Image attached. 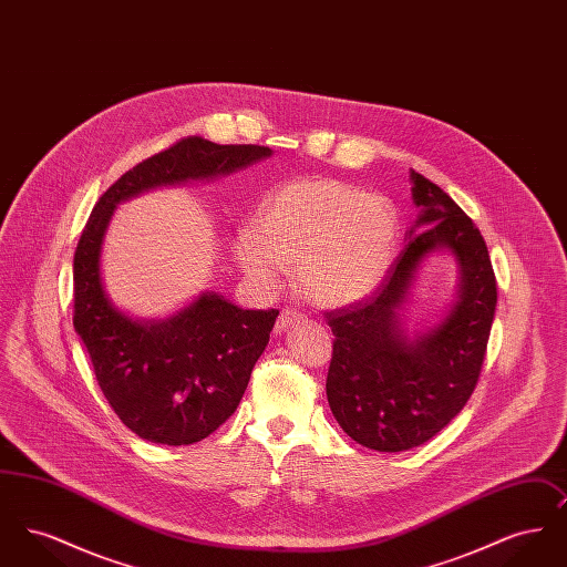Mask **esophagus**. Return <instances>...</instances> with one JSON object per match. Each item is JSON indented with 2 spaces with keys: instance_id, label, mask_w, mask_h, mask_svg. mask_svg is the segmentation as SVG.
<instances>
[{
  "instance_id": "esophagus-1",
  "label": "esophagus",
  "mask_w": 567,
  "mask_h": 567,
  "mask_svg": "<svg viewBox=\"0 0 567 567\" xmlns=\"http://www.w3.org/2000/svg\"><path fill=\"white\" fill-rule=\"evenodd\" d=\"M297 321H299V315H297L296 310L285 308V310L278 315V319H276L274 331H276V333H282V331H287L291 324H296Z\"/></svg>"
}]
</instances>
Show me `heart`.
<instances>
[{"label":"heart","mask_w":567,"mask_h":567,"mask_svg":"<svg viewBox=\"0 0 567 567\" xmlns=\"http://www.w3.org/2000/svg\"><path fill=\"white\" fill-rule=\"evenodd\" d=\"M398 244L400 216L386 197L340 181H293L264 197L236 257L261 287H276L282 268L296 266L308 301L347 308L377 291Z\"/></svg>","instance_id":"b5f03b06"}]
</instances>
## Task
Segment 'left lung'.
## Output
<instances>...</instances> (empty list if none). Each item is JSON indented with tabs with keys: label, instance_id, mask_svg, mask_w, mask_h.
Listing matches in <instances>:
<instances>
[{
	"label": "left lung",
	"instance_id": "1",
	"mask_svg": "<svg viewBox=\"0 0 567 567\" xmlns=\"http://www.w3.org/2000/svg\"><path fill=\"white\" fill-rule=\"evenodd\" d=\"M410 183L419 216L377 296L324 315L336 336L327 402L357 444L380 453L425 444L467 404L497 303L478 227L419 172L410 169ZM437 249L458 264V297L440 324L408 339L399 310L420 264Z\"/></svg>",
	"mask_w": 567,
	"mask_h": 567
}]
</instances>
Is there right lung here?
<instances>
[{"mask_svg":"<svg viewBox=\"0 0 567 567\" xmlns=\"http://www.w3.org/2000/svg\"><path fill=\"white\" fill-rule=\"evenodd\" d=\"M270 155L268 146L190 135L125 172L82 229L74 255V329L112 410L142 440L183 446L216 432L240 404L278 310H243L206 291L163 321L132 319L102 282V244L114 208L144 190L213 181Z\"/></svg>","mask_w":567,"mask_h":567,"instance_id":"right-lung-1","label":"right lung"}]
</instances>
